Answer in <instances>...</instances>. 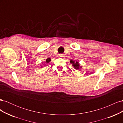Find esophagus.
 <instances>
[{
  "mask_svg": "<svg viewBox=\"0 0 123 123\" xmlns=\"http://www.w3.org/2000/svg\"><path fill=\"white\" fill-rule=\"evenodd\" d=\"M58 56L59 57H62L63 56H62V54H59L58 55Z\"/></svg>",
  "mask_w": 123,
  "mask_h": 123,
  "instance_id": "obj_1",
  "label": "esophagus"
}]
</instances>
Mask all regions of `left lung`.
I'll use <instances>...</instances> for the list:
<instances>
[{"instance_id":"1","label":"left lung","mask_w":123,"mask_h":123,"mask_svg":"<svg viewBox=\"0 0 123 123\" xmlns=\"http://www.w3.org/2000/svg\"><path fill=\"white\" fill-rule=\"evenodd\" d=\"M70 62L71 63V64H73V66L74 67V68H75V69H79L80 68L79 66H80V65L79 64V62H74V61H73L72 60H71L70 61Z\"/></svg>"}]
</instances>
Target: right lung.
<instances>
[{
    "label": "right lung",
    "mask_w": 123,
    "mask_h": 123,
    "mask_svg": "<svg viewBox=\"0 0 123 123\" xmlns=\"http://www.w3.org/2000/svg\"><path fill=\"white\" fill-rule=\"evenodd\" d=\"M50 61H51V59H50V58H47V59H46V62H47V63L49 62Z\"/></svg>",
    "instance_id": "add662e5"
}]
</instances>
